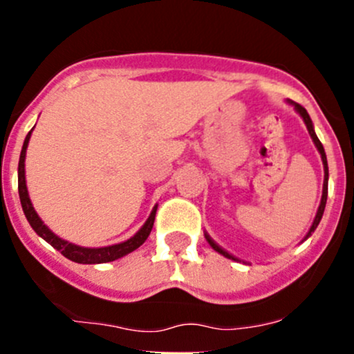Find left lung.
<instances>
[{"instance_id":"1","label":"left lung","mask_w":354,"mask_h":354,"mask_svg":"<svg viewBox=\"0 0 354 354\" xmlns=\"http://www.w3.org/2000/svg\"><path fill=\"white\" fill-rule=\"evenodd\" d=\"M291 104H293L296 111L299 113V116L303 118L304 124H306V128H308V133H310V136H311L313 143H315L316 148H318V151H319V154H321V161H323V166H324V183H323V194H321V203H319L318 213H316V216H315V221H313L311 228H310V231H308V234H306V238H308V236H310V234L313 233V231H315L316 228H318V225H319L321 218H323V213H324V206H326V198H328V161H326V153H324V148H323V145H321V141L318 140V136H316V133H315V128H313V121H311L310 115H308V111H306V109H304V108L301 106V104H298V103H293V101H291ZM205 236H206V239H208L209 246L213 248L214 251H218L219 254L226 256V258H230V259H234V261H239L238 258H234V256H233V254H230L228 251H225V250H223L221 246H218L216 243H214L213 239H211V238H209L208 234H206V233H205Z\"/></svg>"}]
</instances>
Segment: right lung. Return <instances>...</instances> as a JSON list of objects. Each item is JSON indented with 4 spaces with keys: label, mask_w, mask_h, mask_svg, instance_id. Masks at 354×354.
<instances>
[{
    "label": "right lung",
    "mask_w": 354,
    "mask_h": 354,
    "mask_svg": "<svg viewBox=\"0 0 354 354\" xmlns=\"http://www.w3.org/2000/svg\"><path fill=\"white\" fill-rule=\"evenodd\" d=\"M31 131H33V129H31ZM31 131L28 133L26 138H24L21 154H19L18 191H19V200H21L24 216H26L28 223L31 225V228L35 230V233L38 234V236H41L44 241L50 243L55 250H58L64 258L71 259V261L75 263H81V265H100V263L115 261V259L123 258V256L131 253V251H135L136 248L143 245L146 238L149 236V233H151L153 230V223H154V216H156L158 205L154 206L151 214H149V218L146 219V223L141 226V230L138 231L135 236L126 239L123 243H118V245L104 246V248H84V246L73 245V243L66 241V239L56 236V234L53 233L46 225H44L41 218H39L38 213L35 211L33 205H31L30 194H28V188H26V178H24V158H26V148H28V143H30Z\"/></svg>",
    "instance_id": "1"
}]
</instances>
